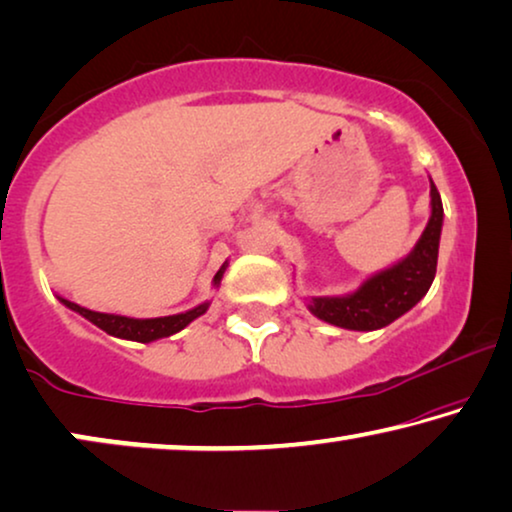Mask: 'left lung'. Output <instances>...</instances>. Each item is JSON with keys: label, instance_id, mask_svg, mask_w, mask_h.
Listing matches in <instances>:
<instances>
[{"label": "left lung", "instance_id": "1", "mask_svg": "<svg viewBox=\"0 0 512 512\" xmlns=\"http://www.w3.org/2000/svg\"><path fill=\"white\" fill-rule=\"evenodd\" d=\"M432 214L416 247L390 268L372 274L353 293L309 298L307 309L321 321L344 330H381L425 298L436 274L439 242L443 228V205L432 177H429Z\"/></svg>", "mask_w": 512, "mask_h": 512}]
</instances>
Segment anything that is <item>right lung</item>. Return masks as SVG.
Wrapping results in <instances>:
<instances>
[{
	"label": "right lung",
	"mask_w": 512,
	"mask_h": 512,
	"mask_svg": "<svg viewBox=\"0 0 512 512\" xmlns=\"http://www.w3.org/2000/svg\"><path fill=\"white\" fill-rule=\"evenodd\" d=\"M226 265L228 263L221 265L219 272L214 274V279H212L214 286L221 284V277H224ZM57 300L62 302L64 307H69L71 311H76V314H80L90 323H94L96 328L108 332V335L129 339V342H140V344H150V342H157V339L175 335V332L187 328L191 321H196L198 316H203L207 307H210V300H207V302H203V305H198L194 309L182 311V314L159 316V318H131V316H122V314H106V311H92L87 307L76 305V302L62 298V295H57Z\"/></svg>",
	"instance_id": "1"
}]
</instances>
